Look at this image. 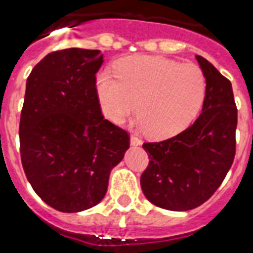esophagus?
I'll return each mask as SVG.
<instances>
[{"instance_id": "1", "label": "esophagus", "mask_w": 253, "mask_h": 253, "mask_svg": "<svg viewBox=\"0 0 253 253\" xmlns=\"http://www.w3.org/2000/svg\"><path fill=\"white\" fill-rule=\"evenodd\" d=\"M130 143H131V145H140L141 144V140L137 136H135V135H131Z\"/></svg>"}]
</instances>
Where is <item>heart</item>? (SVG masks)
<instances>
[{
  "instance_id": "obj_1",
  "label": "heart",
  "mask_w": 253,
  "mask_h": 253,
  "mask_svg": "<svg viewBox=\"0 0 253 253\" xmlns=\"http://www.w3.org/2000/svg\"><path fill=\"white\" fill-rule=\"evenodd\" d=\"M116 75L117 79L102 73L96 82L104 116L122 123L136 108L139 125L152 137L173 136L184 130L204 100L205 77L194 63L135 55L117 63Z\"/></svg>"
}]
</instances>
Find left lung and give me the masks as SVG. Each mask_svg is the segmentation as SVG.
I'll return each instance as SVG.
<instances>
[{"instance_id":"left-lung-1","label":"left lung","mask_w":253,"mask_h":253,"mask_svg":"<svg viewBox=\"0 0 253 253\" xmlns=\"http://www.w3.org/2000/svg\"><path fill=\"white\" fill-rule=\"evenodd\" d=\"M196 59L207 79L199 118L175 136L143 144L149 164L140 176L141 190L152 204L168 211L204 204L235 157L238 109L231 83L201 55Z\"/></svg>"}]
</instances>
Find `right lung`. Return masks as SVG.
I'll return each mask as SVG.
<instances>
[{"label": "right lung", "mask_w": 253, "mask_h": 253, "mask_svg": "<svg viewBox=\"0 0 253 253\" xmlns=\"http://www.w3.org/2000/svg\"><path fill=\"white\" fill-rule=\"evenodd\" d=\"M102 58L100 50H55L27 78L22 165L35 192L59 212L97 205L110 171L130 147V133L102 116L96 89Z\"/></svg>", "instance_id": "right-lung-1"}]
</instances>
